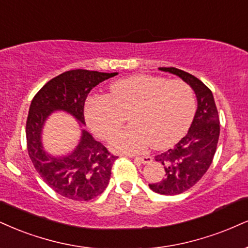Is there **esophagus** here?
Returning a JSON list of instances; mask_svg holds the SVG:
<instances>
[{
  "label": "esophagus",
  "mask_w": 248,
  "mask_h": 248,
  "mask_svg": "<svg viewBox=\"0 0 248 248\" xmlns=\"http://www.w3.org/2000/svg\"><path fill=\"white\" fill-rule=\"evenodd\" d=\"M136 160H139L140 163L142 164H150L151 162H153V157L150 156H142V157H136Z\"/></svg>",
  "instance_id": "1"
}]
</instances>
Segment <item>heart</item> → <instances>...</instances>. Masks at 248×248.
<instances>
[{"label":"heart","instance_id":"obj_1","mask_svg":"<svg viewBox=\"0 0 248 248\" xmlns=\"http://www.w3.org/2000/svg\"><path fill=\"white\" fill-rule=\"evenodd\" d=\"M195 98L183 80L134 75L109 86L108 97L93 95L86 101L85 120L101 140H109L130 114V126L119 133L111 149L139 154L150 145L166 148L183 137L192 124Z\"/></svg>","mask_w":248,"mask_h":248}]
</instances>
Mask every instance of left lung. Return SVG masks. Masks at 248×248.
I'll use <instances>...</instances> for the list:
<instances>
[{
	"instance_id": "obj_1",
	"label": "left lung",
	"mask_w": 248,
	"mask_h": 248,
	"mask_svg": "<svg viewBox=\"0 0 248 248\" xmlns=\"http://www.w3.org/2000/svg\"><path fill=\"white\" fill-rule=\"evenodd\" d=\"M159 70L180 77L193 89L198 100L188 133L172 149L155 157L164 165L165 177L149 187L162 195H177L193 187L211 165L218 143L219 118L213 92L199 78L173 67Z\"/></svg>"
}]
</instances>
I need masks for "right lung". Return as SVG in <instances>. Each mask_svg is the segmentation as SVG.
I'll list each match as a JSON object with an SVG mask.
<instances>
[{
	"label": "right lung",
	"instance_id": "1",
	"mask_svg": "<svg viewBox=\"0 0 248 248\" xmlns=\"http://www.w3.org/2000/svg\"><path fill=\"white\" fill-rule=\"evenodd\" d=\"M118 73L76 69L54 77L34 95L26 121L29 156L35 170L53 190L75 201H89L105 190L118 157L83 128L84 103L94 86ZM54 111L75 117L81 127L79 143L65 155L49 154L43 147L42 132L46 119Z\"/></svg>",
	"mask_w": 248,
	"mask_h": 248
}]
</instances>
